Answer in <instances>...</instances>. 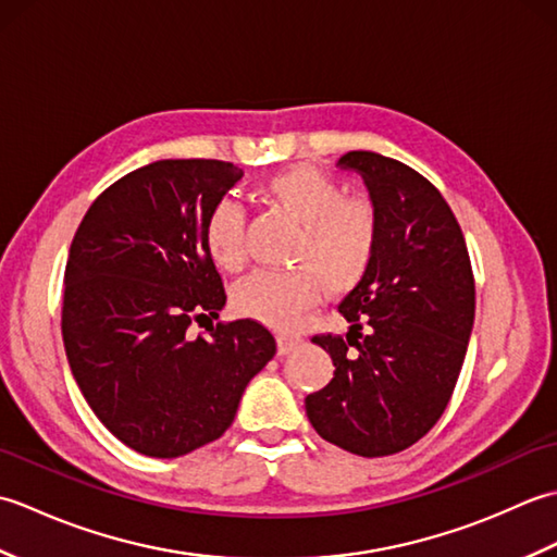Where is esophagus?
Wrapping results in <instances>:
<instances>
[{"label":"esophagus","mask_w":557,"mask_h":557,"mask_svg":"<svg viewBox=\"0 0 557 557\" xmlns=\"http://www.w3.org/2000/svg\"><path fill=\"white\" fill-rule=\"evenodd\" d=\"M299 342H301V337H297V335H280L277 337V351L280 354H289V351H294L299 347Z\"/></svg>","instance_id":"obj_1"}]
</instances>
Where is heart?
<instances>
[{
  "label": "heart",
  "instance_id": "1",
  "mask_svg": "<svg viewBox=\"0 0 557 557\" xmlns=\"http://www.w3.org/2000/svg\"><path fill=\"white\" fill-rule=\"evenodd\" d=\"M260 196L299 224L287 270H256L232 292L234 311L275 327H294L299 318L330 294H349L371 275L381 248V212L371 200L347 196L335 176L294 164L268 176ZM203 242L222 270H239L246 260L244 212L232 198H220L203 224Z\"/></svg>",
  "mask_w": 557,
  "mask_h": 557
}]
</instances>
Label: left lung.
I'll use <instances>...</instances> for the list:
<instances>
[{
	"label": "left lung",
	"instance_id": "left-lung-1",
	"mask_svg": "<svg viewBox=\"0 0 557 557\" xmlns=\"http://www.w3.org/2000/svg\"><path fill=\"white\" fill-rule=\"evenodd\" d=\"M339 164L363 176L383 234L371 275L339 304L347 337L311 339L335 373L306 397V413L323 441L385 457L421 441L453 397L474 325V272L455 212L425 176L371 150Z\"/></svg>",
	"mask_w": 557,
	"mask_h": 557
}]
</instances>
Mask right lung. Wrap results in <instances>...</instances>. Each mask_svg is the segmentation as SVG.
<instances>
[{
	"instance_id": "1",
	"label": "right lung",
	"mask_w": 557,
	"mask_h": 557,
	"mask_svg": "<svg viewBox=\"0 0 557 557\" xmlns=\"http://www.w3.org/2000/svg\"><path fill=\"white\" fill-rule=\"evenodd\" d=\"M242 174L222 160L150 162L104 188L71 242V373L108 431L140 455L172 459L218 441L277 351L251 318L188 333L227 301L203 224Z\"/></svg>"
}]
</instances>
